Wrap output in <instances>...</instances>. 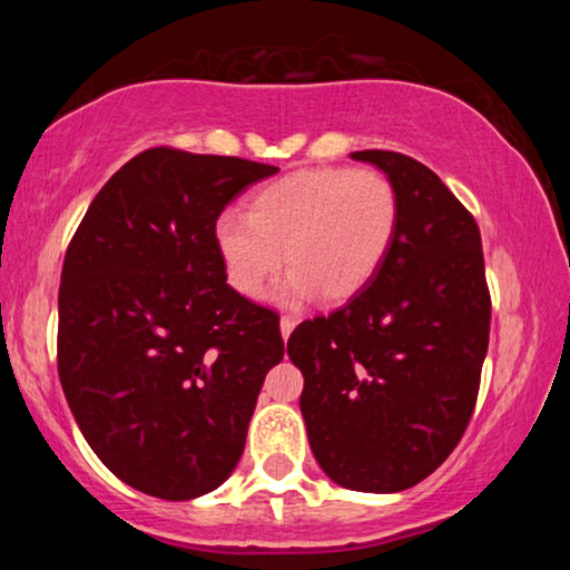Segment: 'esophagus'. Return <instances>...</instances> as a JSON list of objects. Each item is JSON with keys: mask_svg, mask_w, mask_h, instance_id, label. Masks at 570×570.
Segmentation results:
<instances>
[{"mask_svg": "<svg viewBox=\"0 0 570 570\" xmlns=\"http://www.w3.org/2000/svg\"><path fill=\"white\" fill-rule=\"evenodd\" d=\"M278 326H281V337L284 340H289V335H292V330L294 326H297V322H294L292 316H281V322H278Z\"/></svg>", "mask_w": 570, "mask_h": 570, "instance_id": "esophagus-1", "label": "esophagus"}]
</instances>
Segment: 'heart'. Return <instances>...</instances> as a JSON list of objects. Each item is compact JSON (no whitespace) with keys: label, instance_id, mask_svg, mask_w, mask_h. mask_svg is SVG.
Returning <instances> with one entry per match:
<instances>
[{"label":"heart","instance_id":"obj_1","mask_svg":"<svg viewBox=\"0 0 570 570\" xmlns=\"http://www.w3.org/2000/svg\"><path fill=\"white\" fill-rule=\"evenodd\" d=\"M399 198L381 171L303 168L271 181L248 203V214L222 212L214 248L227 284L259 297L286 263L281 303H303L322 292L330 303L353 297L377 276L396 238Z\"/></svg>","mask_w":570,"mask_h":570}]
</instances>
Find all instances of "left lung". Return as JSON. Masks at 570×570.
Segmentation results:
<instances>
[{
  "label": "left lung",
  "instance_id": "left-lung-1",
  "mask_svg": "<svg viewBox=\"0 0 570 570\" xmlns=\"http://www.w3.org/2000/svg\"><path fill=\"white\" fill-rule=\"evenodd\" d=\"M351 158L394 185L396 238L377 276L299 324L286 353L305 377L299 410L324 474L399 493L442 466L472 417L490 335L485 259L474 217L431 168L385 149Z\"/></svg>",
  "mask_w": 570,
  "mask_h": 570
}]
</instances>
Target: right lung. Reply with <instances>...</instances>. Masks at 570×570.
Listing matches in <instances>:
<instances>
[{
	"label": "right lung",
	"instance_id": "obj_1",
	"mask_svg": "<svg viewBox=\"0 0 570 570\" xmlns=\"http://www.w3.org/2000/svg\"><path fill=\"white\" fill-rule=\"evenodd\" d=\"M278 168L155 147L90 203L58 289V377L104 466L166 501L212 493L240 461L278 316L227 284L214 222Z\"/></svg>",
	"mask_w": 570,
	"mask_h": 570
}]
</instances>
